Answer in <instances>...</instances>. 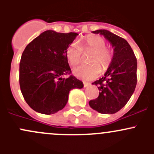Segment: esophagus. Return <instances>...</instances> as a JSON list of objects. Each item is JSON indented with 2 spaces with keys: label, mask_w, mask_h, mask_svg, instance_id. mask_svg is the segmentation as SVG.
I'll use <instances>...</instances> for the list:
<instances>
[{
  "label": "esophagus",
  "mask_w": 154,
  "mask_h": 154,
  "mask_svg": "<svg viewBox=\"0 0 154 154\" xmlns=\"http://www.w3.org/2000/svg\"><path fill=\"white\" fill-rule=\"evenodd\" d=\"M83 86H84V87H87V86H90V83H86V82H83Z\"/></svg>",
  "instance_id": "1"
}]
</instances>
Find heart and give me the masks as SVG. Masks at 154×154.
<instances>
[{
    "label": "heart",
    "mask_w": 154,
    "mask_h": 154,
    "mask_svg": "<svg viewBox=\"0 0 154 154\" xmlns=\"http://www.w3.org/2000/svg\"><path fill=\"white\" fill-rule=\"evenodd\" d=\"M82 50L92 51L89 56L90 64H81L74 68V73L77 77L84 80H93L100 75V66L102 70H106L112 60V52L106 47L104 38L97 35L86 38L82 44ZM82 50L76 42H72L66 51V58L70 64L74 66L80 61ZM99 65L100 66H99Z\"/></svg>",
    "instance_id": "obj_1"
}]
</instances>
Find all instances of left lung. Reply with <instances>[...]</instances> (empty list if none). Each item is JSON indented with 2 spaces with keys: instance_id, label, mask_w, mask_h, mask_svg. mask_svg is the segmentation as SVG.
Returning a JSON list of instances; mask_svg holds the SVG:
<instances>
[{
  "instance_id": "8db88e82",
  "label": "left lung",
  "mask_w": 154,
  "mask_h": 154,
  "mask_svg": "<svg viewBox=\"0 0 154 154\" xmlns=\"http://www.w3.org/2000/svg\"><path fill=\"white\" fill-rule=\"evenodd\" d=\"M92 32L104 35L114 52L104 76L92 83L98 86V97L88 103L93 109L102 114H114L127 104L134 92L137 83V60L125 38L106 29Z\"/></svg>"
}]
</instances>
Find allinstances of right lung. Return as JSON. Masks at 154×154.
Wrapping results in <instances>:
<instances>
[{
	"mask_svg": "<svg viewBox=\"0 0 154 154\" xmlns=\"http://www.w3.org/2000/svg\"><path fill=\"white\" fill-rule=\"evenodd\" d=\"M76 32L46 30L29 42L21 55L19 84L24 100L33 110L51 115L63 109L69 91L82 88L83 82L71 74L66 56ZM68 74V79L62 76Z\"/></svg>",
	"mask_w": 154,
	"mask_h": 154,
	"instance_id": "right-lung-1",
	"label": "right lung"
}]
</instances>
